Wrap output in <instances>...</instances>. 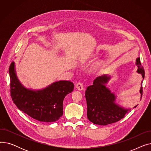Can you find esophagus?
Returning a JSON list of instances; mask_svg holds the SVG:
<instances>
[{"instance_id":"1","label":"esophagus","mask_w":151,"mask_h":151,"mask_svg":"<svg viewBox=\"0 0 151 151\" xmlns=\"http://www.w3.org/2000/svg\"><path fill=\"white\" fill-rule=\"evenodd\" d=\"M76 88H77L78 90H80V91H82V90H83V89H84L83 84V83H81V82H78V83H76Z\"/></svg>"}]
</instances>
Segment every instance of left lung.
<instances>
[{
	"label": "left lung",
	"instance_id": "obj_1",
	"mask_svg": "<svg viewBox=\"0 0 151 151\" xmlns=\"http://www.w3.org/2000/svg\"><path fill=\"white\" fill-rule=\"evenodd\" d=\"M137 65L138 68V73H140L142 79H144L145 70L141 65L139 58L137 59ZM109 80V76L106 75L97 77L93 81V84L87 88L85 92L88 107L87 116L89 120L95 124L106 125L116 122L130 111V109L122 108L115 104V96L105 85ZM142 84L141 81L140 89L141 94L142 93Z\"/></svg>",
	"mask_w": 151,
	"mask_h": 151
}]
</instances>
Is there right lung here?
<instances>
[{"label":"right lung","mask_w":151,"mask_h":151,"mask_svg":"<svg viewBox=\"0 0 151 151\" xmlns=\"http://www.w3.org/2000/svg\"><path fill=\"white\" fill-rule=\"evenodd\" d=\"M10 96L13 103L22 112L40 122H53L63 114V101L73 91L74 84L69 81L55 82L40 91L27 89L21 84L14 70V63L9 67Z\"/></svg>","instance_id":"right-lung-1"}]
</instances>
